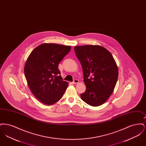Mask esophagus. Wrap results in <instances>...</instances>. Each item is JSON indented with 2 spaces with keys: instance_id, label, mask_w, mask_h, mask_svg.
I'll return each mask as SVG.
<instances>
[{
  "instance_id": "34e87169",
  "label": "esophagus",
  "mask_w": 146,
  "mask_h": 146,
  "mask_svg": "<svg viewBox=\"0 0 146 146\" xmlns=\"http://www.w3.org/2000/svg\"><path fill=\"white\" fill-rule=\"evenodd\" d=\"M79 83V80H78V79H75L73 82H72V84H77Z\"/></svg>"
}]
</instances>
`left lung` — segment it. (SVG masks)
I'll return each mask as SVG.
<instances>
[{
  "label": "left lung",
  "mask_w": 146,
  "mask_h": 146,
  "mask_svg": "<svg viewBox=\"0 0 146 146\" xmlns=\"http://www.w3.org/2000/svg\"><path fill=\"white\" fill-rule=\"evenodd\" d=\"M74 51L82 64L86 91L82 100L97 107L110 97L118 78V68L111 52L99 45L74 46Z\"/></svg>",
  "instance_id": "8db88e82"
}]
</instances>
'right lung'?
I'll return each instance as SVG.
<instances>
[{
  "label": "right lung",
  "mask_w": 146,
  "mask_h": 146,
  "mask_svg": "<svg viewBox=\"0 0 146 146\" xmlns=\"http://www.w3.org/2000/svg\"><path fill=\"white\" fill-rule=\"evenodd\" d=\"M70 46L44 43L28 56L24 68L28 86L39 101L52 105L62 97L68 86L63 81L58 64L69 53Z\"/></svg>",
  "instance_id": "obj_1"
}]
</instances>
